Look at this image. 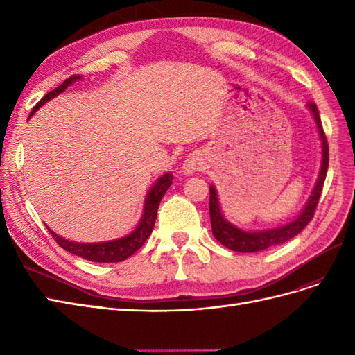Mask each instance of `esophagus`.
<instances>
[{
  "instance_id": "obj_1",
  "label": "esophagus",
  "mask_w": 355,
  "mask_h": 355,
  "mask_svg": "<svg viewBox=\"0 0 355 355\" xmlns=\"http://www.w3.org/2000/svg\"><path fill=\"white\" fill-rule=\"evenodd\" d=\"M201 158L197 154H191L184 159V163H182V170H184V173L187 175H192L201 168Z\"/></svg>"
}]
</instances>
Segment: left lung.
Segmentation results:
<instances>
[{
	"label": "left lung",
	"mask_w": 355,
	"mask_h": 355,
	"mask_svg": "<svg viewBox=\"0 0 355 355\" xmlns=\"http://www.w3.org/2000/svg\"><path fill=\"white\" fill-rule=\"evenodd\" d=\"M309 110L313 111V115L317 121L318 127V133L321 136V142H323V164H321V171H320V178L317 185L314 188L313 196H311L306 207L304 211L299 214L296 220L290 222L284 227H280L277 230L271 231H262V232H245L239 228L232 227L230 222L223 219L220 207H219V201L216 196V189L210 187V222H211V232L220 244H223L228 249L234 252H261L265 249H270V247L283 244L288 240H292L293 237L302 231L306 225L313 220L314 213L317 209L318 200L321 197V191H323L324 185V179L327 175V167H329V145H327V137L323 130V125H321L320 120V114L318 108L314 102L308 103Z\"/></svg>",
	"instance_id": "left-lung-1"
}]
</instances>
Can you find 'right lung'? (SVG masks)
Here are the masks:
<instances>
[{
  "mask_svg": "<svg viewBox=\"0 0 355 355\" xmlns=\"http://www.w3.org/2000/svg\"><path fill=\"white\" fill-rule=\"evenodd\" d=\"M77 80H80L78 75H72V77L63 81L59 87L49 92L44 98H42L34 106V110H32L31 115L34 114L41 105H44L47 101L60 94L68 87L69 84H72ZM171 179H173V176H171L170 173H166L157 180V184L151 188V191H149V194L146 197L145 210H144V216H142L141 223H139V227L130 235H127V237H124V239L108 241V243H98V244H80V243H72V241L62 239L58 234L49 230L51 237L55 239V241L62 247L63 250H67L72 254H77V256L83 257V259H87L92 262H102V263L121 262V261L127 259L128 256H132L135 252L141 249L144 243L148 240L149 235H151L153 228L155 225V219H157V210L159 206V201L164 197L166 191L171 185Z\"/></svg>",
  "mask_w": 355,
  "mask_h": 355,
  "instance_id": "obj_1",
  "label": "right lung"
}]
</instances>
